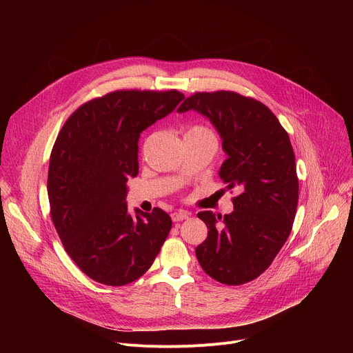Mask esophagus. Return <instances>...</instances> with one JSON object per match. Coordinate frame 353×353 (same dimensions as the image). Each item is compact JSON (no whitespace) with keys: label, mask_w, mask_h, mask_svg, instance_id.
<instances>
[{"label":"esophagus","mask_w":353,"mask_h":353,"mask_svg":"<svg viewBox=\"0 0 353 353\" xmlns=\"http://www.w3.org/2000/svg\"><path fill=\"white\" fill-rule=\"evenodd\" d=\"M186 219H189V213L188 212L179 210V212H173L172 213V220L173 221H181V220H186Z\"/></svg>","instance_id":"esophagus-1"}]
</instances>
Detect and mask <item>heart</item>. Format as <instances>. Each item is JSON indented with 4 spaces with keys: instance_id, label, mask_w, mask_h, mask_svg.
I'll use <instances>...</instances> for the list:
<instances>
[{
    "instance_id": "1",
    "label": "heart",
    "mask_w": 353,
    "mask_h": 353,
    "mask_svg": "<svg viewBox=\"0 0 353 353\" xmlns=\"http://www.w3.org/2000/svg\"><path fill=\"white\" fill-rule=\"evenodd\" d=\"M188 133H209L205 127H200V125H194L192 128H189Z\"/></svg>"
}]
</instances>
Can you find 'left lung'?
Here are the masks:
<instances>
[{
    "label": "left lung",
    "mask_w": 353,
    "mask_h": 353,
    "mask_svg": "<svg viewBox=\"0 0 353 353\" xmlns=\"http://www.w3.org/2000/svg\"><path fill=\"white\" fill-rule=\"evenodd\" d=\"M205 116L221 139L228 159L219 176L237 189L234 210L221 217L200 212L208 239L196 257L210 277L243 285L261 276L288 240L298 208L299 180L286 130L261 101L233 91L196 92L177 108Z\"/></svg>",
    "instance_id": "obj_1"
}]
</instances>
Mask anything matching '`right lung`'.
Masks as SVG:
<instances>
[{
	"label": "right lung",
	"instance_id": "obj_1",
	"mask_svg": "<svg viewBox=\"0 0 353 353\" xmlns=\"http://www.w3.org/2000/svg\"><path fill=\"white\" fill-rule=\"evenodd\" d=\"M180 91L120 90L87 101L54 143L47 192L52 223L65 252L92 281L124 286L154 262L172 219L127 212V180L139 173L141 132L170 114Z\"/></svg>",
	"mask_w": 353,
	"mask_h": 353
}]
</instances>
